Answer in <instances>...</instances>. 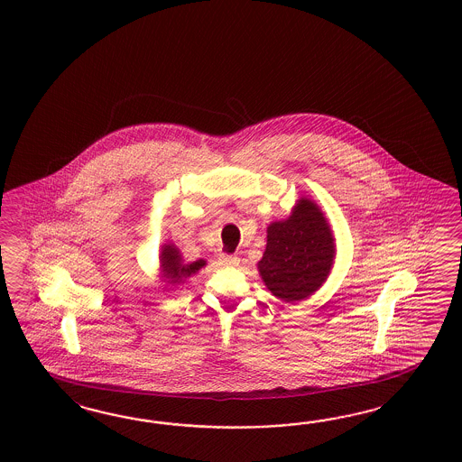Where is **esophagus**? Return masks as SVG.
<instances>
[{"label":"esophagus","mask_w":462,"mask_h":462,"mask_svg":"<svg viewBox=\"0 0 462 462\" xmlns=\"http://www.w3.org/2000/svg\"><path fill=\"white\" fill-rule=\"evenodd\" d=\"M220 264L225 267L238 266V257L236 254H220Z\"/></svg>","instance_id":"esophagus-1"}]
</instances>
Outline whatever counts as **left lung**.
Instances as JSON below:
<instances>
[{
	"instance_id": "8db88e82",
	"label": "left lung",
	"mask_w": 462,
	"mask_h": 462,
	"mask_svg": "<svg viewBox=\"0 0 462 462\" xmlns=\"http://www.w3.org/2000/svg\"><path fill=\"white\" fill-rule=\"evenodd\" d=\"M334 257V236L323 211L301 198L286 220L267 226L266 251L257 269L271 293L294 303L322 286Z\"/></svg>"
}]
</instances>
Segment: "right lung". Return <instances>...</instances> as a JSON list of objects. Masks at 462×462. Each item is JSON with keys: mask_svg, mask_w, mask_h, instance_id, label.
Returning <instances> with one entry per match:
<instances>
[{"mask_svg": "<svg viewBox=\"0 0 462 462\" xmlns=\"http://www.w3.org/2000/svg\"><path fill=\"white\" fill-rule=\"evenodd\" d=\"M159 259H161V269H162V280H168V282L172 284L189 278L191 274H195L196 271H199L207 264L203 259L191 264H184L180 249L174 244H164Z\"/></svg>", "mask_w": 462, "mask_h": 462, "instance_id": "obj_1", "label": "right lung"}]
</instances>
